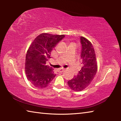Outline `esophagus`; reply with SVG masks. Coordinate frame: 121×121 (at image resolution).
<instances>
[{"mask_svg": "<svg viewBox=\"0 0 121 121\" xmlns=\"http://www.w3.org/2000/svg\"><path fill=\"white\" fill-rule=\"evenodd\" d=\"M64 70H65V69H62V68H60V69H58V72L59 73H60L63 72V71H64Z\"/></svg>", "mask_w": 121, "mask_h": 121, "instance_id": "obj_1", "label": "esophagus"}]
</instances>
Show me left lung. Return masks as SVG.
<instances>
[{
  "label": "left lung",
  "mask_w": 121,
  "mask_h": 121,
  "mask_svg": "<svg viewBox=\"0 0 121 121\" xmlns=\"http://www.w3.org/2000/svg\"><path fill=\"white\" fill-rule=\"evenodd\" d=\"M82 67L78 74L68 82L71 90L79 92L89 86L95 78L98 69L95 53L92 44L87 39L81 37Z\"/></svg>",
  "instance_id": "obj_1"
}]
</instances>
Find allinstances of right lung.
Here are the masks:
<instances>
[{
	"label": "right lung",
	"mask_w": 121,
	"mask_h": 121,
	"mask_svg": "<svg viewBox=\"0 0 121 121\" xmlns=\"http://www.w3.org/2000/svg\"><path fill=\"white\" fill-rule=\"evenodd\" d=\"M65 36L41 34L30 45L26 54L25 72L28 80L34 86L45 88L56 76L53 68L46 65V62L51 58L53 48Z\"/></svg>",
	"instance_id": "right-lung-1"
}]
</instances>
